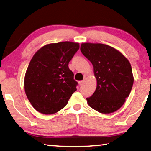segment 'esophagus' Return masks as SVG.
Wrapping results in <instances>:
<instances>
[{
	"label": "esophagus",
	"instance_id": "1",
	"mask_svg": "<svg viewBox=\"0 0 151 151\" xmlns=\"http://www.w3.org/2000/svg\"><path fill=\"white\" fill-rule=\"evenodd\" d=\"M84 81H78V84L80 86H82L84 84Z\"/></svg>",
	"mask_w": 151,
	"mask_h": 151
}]
</instances>
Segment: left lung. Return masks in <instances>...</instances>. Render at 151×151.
<instances>
[{"label": "left lung", "instance_id": "1", "mask_svg": "<svg viewBox=\"0 0 151 151\" xmlns=\"http://www.w3.org/2000/svg\"><path fill=\"white\" fill-rule=\"evenodd\" d=\"M81 50L93 67L97 87L86 98L99 113H114L122 107L131 92L134 76L130 63L122 53L100 43H82Z\"/></svg>", "mask_w": 151, "mask_h": 151}]
</instances>
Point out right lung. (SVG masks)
Masks as SVG:
<instances>
[{"label":"right lung","mask_w":151,"mask_h":151,"mask_svg":"<svg viewBox=\"0 0 151 151\" xmlns=\"http://www.w3.org/2000/svg\"><path fill=\"white\" fill-rule=\"evenodd\" d=\"M78 49V43L69 41L48 44L32 58L25 73L24 88L29 102L38 112L58 113L76 90L78 83L68 65Z\"/></svg>","instance_id":"right-lung-1"}]
</instances>
